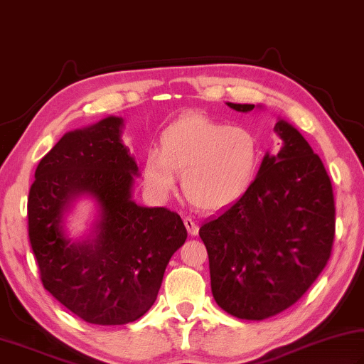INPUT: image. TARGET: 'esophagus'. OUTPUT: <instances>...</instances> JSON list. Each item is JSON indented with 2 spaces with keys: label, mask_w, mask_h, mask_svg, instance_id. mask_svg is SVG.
<instances>
[{
  "label": "esophagus",
  "mask_w": 364,
  "mask_h": 364,
  "mask_svg": "<svg viewBox=\"0 0 364 364\" xmlns=\"http://www.w3.org/2000/svg\"><path fill=\"white\" fill-rule=\"evenodd\" d=\"M183 225H186L188 235H192V237H196V235H198V224H196L193 219L186 218L183 219Z\"/></svg>",
  "instance_id": "esophagus-1"
}]
</instances>
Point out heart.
<instances>
[{"mask_svg":"<svg viewBox=\"0 0 364 364\" xmlns=\"http://www.w3.org/2000/svg\"><path fill=\"white\" fill-rule=\"evenodd\" d=\"M259 166L256 134L193 112L164 127L158 151L144 158L142 176L153 193L164 196L182 174L186 198L201 211H219L251 188Z\"/></svg>","mask_w":364,"mask_h":364,"instance_id":"obj_1","label":"heart"}]
</instances>
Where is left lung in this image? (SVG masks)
Wrapping results in <instances>:
<instances>
[{"label":"left lung","instance_id":"obj_1","mask_svg":"<svg viewBox=\"0 0 364 364\" xmlns=\"http://www.w3.org/2000/svg\"><path fill=\"white\" fill-rule=\"evenodd\" d=\"M275 131L283 149L267 153L251 188L200 228L215 302L241 320H264L296 304L333 251L336 208L324 164L296 127L279 119Z\"/></svg>","mask_w":364,"mask_h":364}]
</instances>
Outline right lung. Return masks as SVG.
I'll return each instance as SVG.
<instances>
[{"mask_svg":"<svg viewBox=\"0 0 364 364\" xmlns=\"http://www.w3.org/2000/svg\"><path fill=\"white\" fill-rule=\"evenodd\" d=\"M123 119L67 132L41 158L28 193V238L44 289L81 320H139L156 301L169 259L187 240L177 213L132 201L137 163L119 137ZM100 203L92 242H70L61 215L80 194Z\"/></svg>","mask_w":364,"mask_h":364,"instance_id":"right-lung-1","label":"right lung"}]
</instances>
